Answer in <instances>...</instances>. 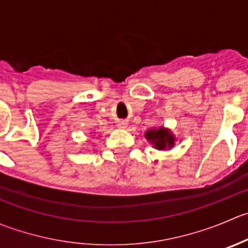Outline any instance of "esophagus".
<instances>
[{
	"label": "esophagus",
	"instance_id": "1",
	"mask_svg": "<svg viewBox=\"0 0 248 248\" xmlns=\"http://www.w3.org/2000/svg\"><path fill=\"white\" fill-rule=\"evenodd\" d=\"M117 127H119V128H126L127 127V121L126 120H120V121H117Z\"/></svg>",
	"mask_w": 248,
	"mask_h": 248
}]
</instances>
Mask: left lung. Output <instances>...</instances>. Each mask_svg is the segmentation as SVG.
Returning a JSON list of instances; mask_svg holds the SVG:
<instances>
[{
    "instance_id": "obj_1",
    "label": "left lung",
    "mask_w": 248,
    "mask_h": 248,
    "mask_svg": "<svg viewBox=\"0 0 248 248\" xmlns=\"http://www.w3.org/2000/svg\"><path fill=\"white\" fill-rule=\"evenodd\" d=\"M145 138L157 150H167V149L173 148L175 141V138L172 134V132H170V129L167 128H163V127H160V128H151L149 131H146Z\"/></svg>"
}]
</instances>
